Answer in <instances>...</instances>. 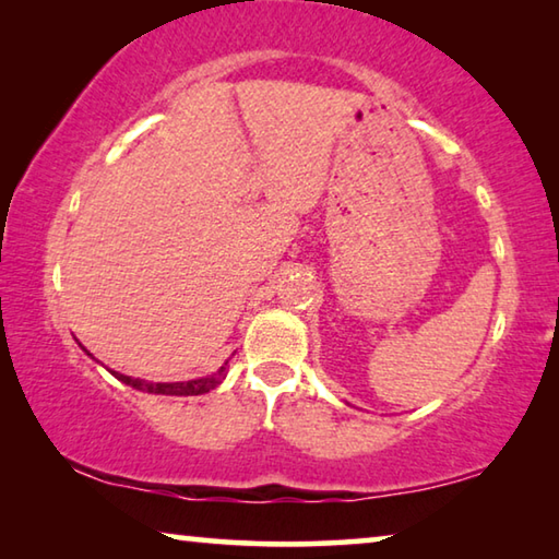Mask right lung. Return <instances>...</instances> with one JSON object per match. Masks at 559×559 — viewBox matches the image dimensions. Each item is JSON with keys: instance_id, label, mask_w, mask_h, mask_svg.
I'll use <instances>...</instances> for the list:
<instances>
[{"instance_id": "obj_1", "label": "right lung", "mask_w": 559, "mask_h": 559, "mask_svg": "<svg viewBox=\"0 0 559 559\" xmlns=\"http://www.w3.org/2000/svg\"><path fill=\"white\" fill-rule=\"evenodd\" d=\"M83 349H86V347H83ZM86 355H91L88 349H86ZM226 365H229V362H224V367H219V372H214L210 377H200V380H189V382H145V380H135V377H128V374H118L112 370L110 372L116 374L120 382L135 386V390H140V392L167 394V396H197V394L212 392L216 384H222V380L226 377Z\"/></svg>"}]
</instances>
